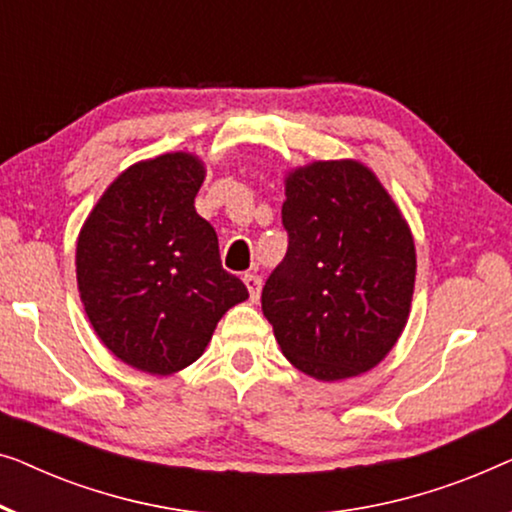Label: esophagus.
I'll return each mask as SVG.
<instances>
[{
	"mask_svg": "<svg viewBox=\"0 0 512 512\" xmlns=\"http://www.w3.org/2000/svg\"><path fill=\"white\" fill-rule=\"evenodd\" d=\"M243 283H246V287H248L250 301H257L259 292H262V278L255 276V273H246V276H243Z\"/></svg>",
	"mask_w": 512,
	"mask_h": 512,
	"instance_id": "34e87169",
	"label": "esophagus"
}]
</instances>
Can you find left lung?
<instances>
[{
    "label": "left lung",
    "mask_w": 512,
    "mask_h": 512,
    "mask_svg": "<svg viewBox=\"0 0 512 512\" xmlns=\"http://www.w3.org/2000/svg\"><path fill=\"white\" fill-rule=\"evenodd\" d=\"M287 253L262 290L283 355L318 380L376 366L401 336L415 246L399 208L359 162H313L285 187Z\"/></svg>",
    "instance_id": "left-lung-1"
}]
</instances>
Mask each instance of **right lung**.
<instances>
[{
    "mask_svg": "<svg viewBox=\"0 0 512 512\" xmlns=\"http://www.w3.org/2000/svg\"><path fill=\"white\" fill-rule=\"evenodd\" d=\"M204 167L187 153L139 162L99 199L76 248L78 292L106 348L148 373L181 371L246 285L222 269L218 234L194 211Z\"/></svg>",
    "mask_w": 512,
    "mask_h": 512,
    "instance_id": "1",
    "label": "right lung"
}]
</instances>
